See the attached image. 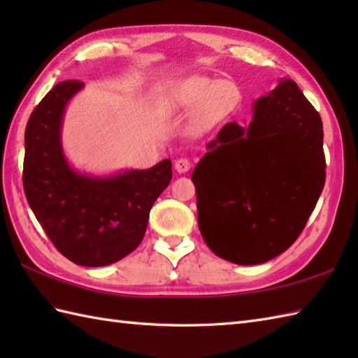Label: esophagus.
Segmentation results:
<instances>
[{
    "instance_id": "obj_1",
    "label": "esophagus",
    "mask_w": 358,
    "mask_h": 358,
    "mask_svg": "<svg viewBox=\"0 0 358 358\" xmlns=\"http://www.w3.org/2000/svg\"><path fill=\"white\" fill-rule=\"evenodd\" d=\"M189 169H191V162L187 158H178L175 162V171L178 173H186Z\"/></svg>"
}]
</instances>
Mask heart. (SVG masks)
<instances>
[{
	"mask_svg": "<svg viewBox=\"0 0 358 358\" xmlns=\"http://www.w3.org/2000/svg\"><path fill=\"white\" fill-rule=\"evenodd\" d=\"M238 100V89L231 81L191 77L173 83L162 96L166 112L178 113L195 108L192 123L208 127L224 118Z\"/></svg>",
	"mask_w": 358,
	"mask_h": 358,
	"instance_id": "b5f03b06",
	"label": "heart"
}]
</instances>
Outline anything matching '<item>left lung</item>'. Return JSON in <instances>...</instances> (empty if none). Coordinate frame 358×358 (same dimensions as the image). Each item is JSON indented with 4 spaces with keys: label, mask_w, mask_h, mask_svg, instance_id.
Masks as SVG:
<instances>
[{
    "label": "left lung",
    "mask_w": 358,
    "mask_h": 358,
    "mask_svg": "<svg viewBox=\"0 0 358 358\" xmlns=\"http://www.w3.org/2000/svg\"><path fill=\"white\" fill-rule=\"evenodd\" d=\"M323 124L292 80L254 104L252 121L223 126L195 166L199 227L209 249L260 264L299 238L324 186Z\"/></svg>",
    "instance_id": "1"
}]
</instances>
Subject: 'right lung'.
I'll return each mask as SVG.
<instances>
[{
	"instance_id": "add662e5",
	"label": "right lung",
	"mask_w": 358,
	"mask_h": 358,
	"mask_svg": "<svg viewBox=\"0 0 358 358\" xmlns=\"http://www.w3.org/2000/svg\"><path fill=\"white\" fill-rule=\"evenodd\" d=\"M85 86L62 81L30 115L22 186L29 206L59 252L89 268L108 266L138 248L152 204L172 178V162L95 177L75 171L62 144L64 110Z\"/></svg>"
}]
</instances>
